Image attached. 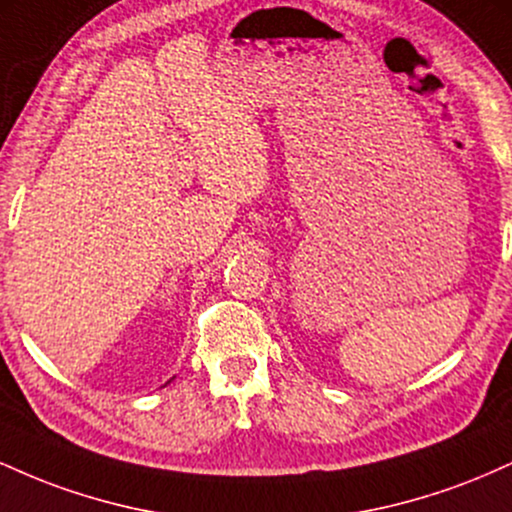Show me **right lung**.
Segmentation results:
<instances>
[{"label": "right lung", "mask_w": 512, "mask_h": 512, "mask_svg": "<svg viewBox=\"0 0 512 512\" xmlns=\"http://www.w3.org/2000/svg\"><path fill=\"white\" fill-rule=\"evenodd\" d=\"M168 383H170V380H168Z\"/></svg>", "instance_id": "obj_1"}]
</instances>
